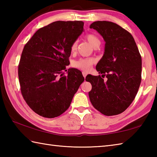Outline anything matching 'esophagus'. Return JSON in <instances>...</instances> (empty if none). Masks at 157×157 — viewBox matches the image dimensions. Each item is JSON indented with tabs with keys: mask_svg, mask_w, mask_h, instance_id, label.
<instances>
[{
	"mask_svg": "<svg viewBox=\"0 0 157 157\" xmlns=\"http://www.w3.org/2000/svg\"><path fill=\"white\" fill-rule=\"evenodd\" d=\"M82 74H83V76L84 77V78L86 77V75H87V73H86V71H83L82 72Z\"/></svg>",
	"mask_w": 157,
	"mask_h": 157,
	"instance_id": "obj_1",
	"label": "esophagus"
}]
</instances>
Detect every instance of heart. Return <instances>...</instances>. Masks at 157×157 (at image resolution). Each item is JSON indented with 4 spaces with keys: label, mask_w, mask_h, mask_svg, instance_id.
I'll return each mask as SVG.
<instances>
[{
    "label": "heart",
    "mask_w": 157,
    "mask_h": 157,
    "mask_svg": "<svg viewBox=\"0 0 157 157\" xmlns=\"http://www.w3.org/2000/svg\"><path fill=\"white\" fill-rule=\"evenodd\" d=\"M86 38L88 42L93 47H96L97 46L101 44V40L98 38V36L94 34H90L86 36ZM78 48V41L75 40L71 45V52H75ZM95 60L93 58H87V59H79L78 61L73 63V66L75 67L80 69L84 71H88L90 68L91 65L94 63Z\"/></svg>",
    "instance_id": "1"
}]
</instances>
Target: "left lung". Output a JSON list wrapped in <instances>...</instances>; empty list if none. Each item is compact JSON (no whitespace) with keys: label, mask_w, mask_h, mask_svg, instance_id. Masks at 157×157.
Returning <instances> with one entry per match:
<instances>
[{"label":"left lung","mask_w":157,"mask_h":157,"mask_svg":"<svg viewBox=\"0 0 157 157\" xmlns=\"http://www.w3.org/2000/svg\"><path fill=\"white\" fill-rule=\"evenodd\" d=\"M105 42L102 57L96 66L101 75H88L91 83L89 98L93 106L106 116L123 113L134 101L141 83L142 58L134 38L125 29L106 21L93 22L90 26Z\"/></svg>","instance_id":"8db88e82"}]
</instances>
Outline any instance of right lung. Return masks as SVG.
<instances>
[{
    "label": "right lung",
    "mask_w": 157,
    "mask_h": 157,
    "mask_svg": "<svg viewBox=\"0 0 157 157\" xmlns=\"http://www.w3.org/2000/svg\"><path fill=\"white\" fill-rule=\"evenodd\" d=\"M84 32L81 21H57L33 35L23 48L18 75L25 102L36 113L46 118L63 114L84 78L79 70L69 68L71 45Z\"/></svg>",
    "instance_id": "add662e5"
}]
</instances>
